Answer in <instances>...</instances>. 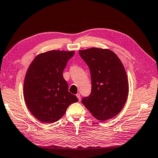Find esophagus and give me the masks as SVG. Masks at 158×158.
Listing matches in <instances>:
<instances>
[{"mask_svg":"<svg viewBox=\"0 0 158 158\" xmlns=\"http://www.w3.org/2000/svg\"><path fill=\"white\" fill-rule=\"evenodd\" d=\"M76 96L77 97V98H78V101H81V94H76Z\"/></svg>","mask_w":158,"mask_h":158,"instance_id":"1","label":"esophagus"}]
</instances>
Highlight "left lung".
<instances>
[{
    "label": "left lung",
    "instance_id": "8db88e82",
    "mask_svg": "<svg viewBox=\"0 0 158 158\" xmlns=\"http://www.w3.org/2000/svg\"><path fill=\"white\" fill-rule=\"evenodd\" d=\"M90 70L92 92L82 103L96 119L106 121L117 116L128 96V81L119 58L109 49L91 48L79 51Z\"/></svg>",
    "mask_w": 158,
    "mask_h": 158
}]
</instances>
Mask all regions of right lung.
<instances>
[{
	"mask_svg": "<svg viewBox=\"0 0 158 158\" xmlns=\"http://www.w3.org/2000/svg\"><path fill=\"white\" fill-rule=\"evenodd\" d=\"M74 51L52 50L35 57L27 69L23 84L25 102L34 117L43 123L60 119L71 103L78 101L69 92L63 71Z\"/></svg>",
	"mask_w": 158,
	"mask_h": 158,
	"instance_id": "add662e5",
	"label": "right lung"
}]
</instances>
